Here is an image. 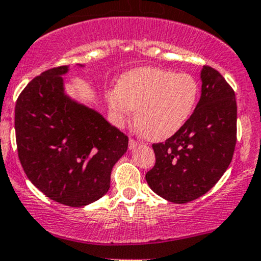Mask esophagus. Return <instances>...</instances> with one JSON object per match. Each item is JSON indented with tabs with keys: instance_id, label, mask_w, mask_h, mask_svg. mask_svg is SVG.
I'll use <instances>...</instances> for the list:
<instances>
[{
	"instance_id": "1",
	"label": "esophagus",
	"mask_w": 261,
	"mask_h": 261,
	"mask_svg": "<svg viewBox=\"0 0 261 261\" xmlns=\"http://www.w3.org/2000/svg\"><path fill=\"white\" fill-rule=\"evenodd\" d=\"M138 144H139L138 141H136V139H134V138H129V143H128V146H129V149L136 148V147L138 146Z\"/></svg>"
}]
</instances>
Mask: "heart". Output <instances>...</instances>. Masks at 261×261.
Returning a JSON list of instances; mask_svg holds the SVG:
<instances>
[{"label":"heart","mask_w":261,"mask_h":261,"mask_svg":"<svg viewBox=\"0 0 261 261\" xmlns=\"http://www.w3.org/2000/svg\"><path fill=\"white\" fill-rule=\"evenodd\" d=\"M197 100L198 84L192 75L150 66L123 75L117 90L107 95L115 122L122 124L137 111V125L150 141L176 134L191 118Z\"/></svg>","instance_id":"heart-1"}]
</instances>
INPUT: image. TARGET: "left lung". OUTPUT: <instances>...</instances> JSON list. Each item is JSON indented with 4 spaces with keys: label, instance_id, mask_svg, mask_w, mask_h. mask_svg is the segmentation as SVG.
Wrapping results in <instances>:
<instances>
[{
    "label": "left lung",
    "instance_id": "obj_1",
    "mask_svg": "<svg viewBox=\"0 0 261 261\" xmlns=\"http://www.w3.org/2000/svg\"><path fill=\"white\" fill-rule=\"evenodd\" d=\"M202 90L186 124L166 142L153 143L155 163L146 174L157 195L186 203L217 184L232 160L238 107L233 89L216 69L201 71Z\"/></svg>",
    "mask_w": 261,
    "mask_h": 261
}]
</instances>
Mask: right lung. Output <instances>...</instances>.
<instances>
[{
  "instance_id": "obj_1",
  "label": "right lung",
  "mask_w": 261,
  "mask_h": 261,
  "mask_svg": "<svg viewBox=\"0 0 261 261\" xmlns=\"http://www.w3.org/2000/svg\"><path fill=\"white\" fill-rule=\"evenodd\" d=\"M68 66L34 77L18 95L15 130L21 166L51 200L82 207L111 187L113 166L127 152L128 137L98 112L64 94Z\"/></svg>"
}]
</instances>
